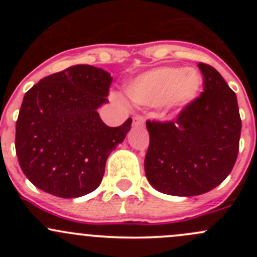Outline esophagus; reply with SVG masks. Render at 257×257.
<instances>
[{
    "instance_id": "obj_1",
    "label": "esophagus",
    "mask_w": 257,
    "mask_h": 257,
    "mask_svg": "<svg viewBox=\"0 0 257 257\" xmlns=\"http://www.w3.org/2000/svg\"><path fill=\"white\" fill-rule=\"evenodd\" d=\"M133 124H134V125H143V124H144V116H142V115L134 116Z\"/></svg>"
}]
</instances>
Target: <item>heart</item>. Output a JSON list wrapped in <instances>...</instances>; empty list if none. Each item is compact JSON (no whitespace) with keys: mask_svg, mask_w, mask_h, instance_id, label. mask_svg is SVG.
Instances as JSON below:
<instances>
[{"mask_svg":"<svg viewBox=\"0 0 257 257\" xmlns=\"http://www.w3.org/2000/svg\"><path fill=\"white\" fill-rule=\"evenodd\" d=\"M200 74L193 68L160 67L134 78L125 88V94L139 105H169L180 108L198 95Z\"/></svg>","mask_w":257,"mask_h":257,"instance_id":"obj_1","label":"heart"}]
</instances>
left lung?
I'll return each instance as SVG.
<instances>
[{
    "label": "left lung",
    "instance_id": "obj_1",
    "mask_svg": "<svg viewBox=\"0 0 257 257\" xmlns=\"http://www.w3.org/2000/svg\"><path fill=\"white\" fill-rule=\"evenodd\" d=\"M200 97L175 120H148L150 142L144 160L153 188L175 196H195L216 188L231 173L239 153L241 118L236 94L205 63Z\"/></svg>",
    "mask_w": 257,
    "mask_h": 257
}]
</instances>
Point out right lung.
Listing matches in <instances>:
<instances>
[{
	"label": "right lung",
	"mask_w": 257,
	"mask_h": 257,
	"mask_svg": "<svg viewBox=\"0 0 257 257\" xmlns=\"http://www.w3.org/2000/svg\"><path fill=\"white\" fill-rule=\"evenodd\" d=\"M113 78L89 64H77L41 79L23 97L16 123V154L23 174L59 198L92 193L105 162L132 125L108 126L97 109L108 102Z\"/></svg>",
	"instance_id": "obj_1"
}]
</instances>
